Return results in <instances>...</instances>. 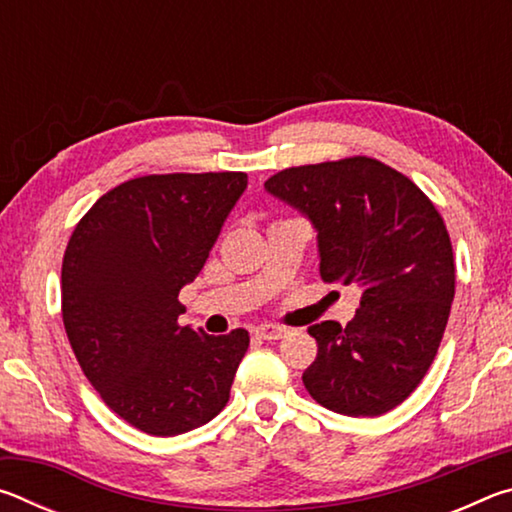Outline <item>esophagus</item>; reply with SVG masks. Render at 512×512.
Listing matches in <instances>:
<instances>
[{"mask_svg":"<svg viewBox=\"0 0 512 512\" xmlns=\"http://www.w3.org/2000/svg\"><path fill=\"white\" fill-rule=\"evenodd\" d=\"M255 334L264 341H277V339H282L284 334H287V329L280 327V325H259L255 329Z\"/></svg>","mask_w":512,"mask_h":512,"instance_id":"esophagus-1","label":"esophagus"}]
</instances>
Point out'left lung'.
I'll return each mask as SVG.
<instances>
[{"instance_id": "8db88e82", "label": "left lung", "mask_w": 512, "mask_h": 512, "mask_svg": "<svg viewBox=\"0 0 512 512\" xmlns=\"http://www.w3.org/2000/svg\"><path fill=\"white\" fill-rule=\"evenodd\" d=\"M264 187L316 228L320 277L361 289L348 325L309 327L318 343L302 375L309 395L352 418L395 409L427 375L452 309L443 216L404 173L366 155L284 169Z\"/></svg>"}]
</instances>
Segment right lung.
<instances>
[{"instance_id": "add662e5", "label": "right lung", "mask_w": 512, "mask_h": 512, "mask_svg": "<svg viewBox=\"0 0 512 512\" xmlns=\"http://www.w3.org/2000/svg\"><path fill=\"white\" fill-rule=\"evenodd\" d=\"M246 185L241 171L133 178L103 194L67 244L69 345L108 409L151 436L192 431L228 404L250 336L180 327L178 293Z\"/></svg>"}]
</instances>
